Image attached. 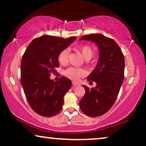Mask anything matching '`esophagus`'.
I'll return each instance as SVG.
<instances>
[{
  "label": "esophagus",
  "instance_id": "1",
  "mask_svg": "<svg viewBox=\"0 0 146 146\" xmlns=\"http://www.w3.org/2000/svg\"><path fill=\"white\" fill-rule=\"evenodd\" d=\"M72 84L74 86H79L80 84L76 82H72Z\"/></svg>",
  "mask_w": 146,
  "mask_h": 146
}]
</instances>
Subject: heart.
<instances>
[{
	"label": "heart",
	"mask_w": 146,
	"mask_h": 146,
	"mask_svg": "<svg viewBox=\"0 0 146 146\" xmlns=\"http://www.w3.org/2000/svg\"><path fill=\"white\" fill-rule=\"evenodd\" d=\"M77 50L82 54V56L86 60H90L94 54V50L90 45L82 44L78 46ZM69 51L67 49H64L58 56V60L61 64L64 65L67 63L68 59ZM66 76L68 78L72 80H77L79 78H80L85 74V71L83 69L77 68L70 67L66 69L64 72Z\"/></svg>",
	"instance_id": "b5f03b06"
}]
</instances>
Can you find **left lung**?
<instances>
[{
	"label": "left lung",
	"mask_w": 146,
	"mask_h": 146,
	"mask_svg": "<svg viewBox=\"0 0 146 146\" xmlns=\"http://www.w3.org/2000/svg\"><path fill=\"white\" fill-rule=\"evenodd\" d=\"M82 40L95 42L100 52L96 66L87 77L97 84L91 89L83 86L86 92L79 106L86 115L98 117L106 113L117 98L124 79V56L113 39L101 34L85 35L80 38Z\"/></svg>",
	"instance_id": "1"
}]
</instances>
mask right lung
<instances>
[{
  "label": "right lung",
  "instance_id": "1",
  "mask_svg": "<svg viewBox=\"0 0 146 146\" xmlns=\"http://www.w3.org/2000/svg\"><path fill=\"white\" fill-rule=\"evenodd\" d=\"M76 38L42 36L30 43L23 54L21 83L30 106L38 114L51 117L61 110L64 96L70 89L72 82L64 76L54 82L50 76L59 67L58 54Z\"/></svg>",
  "mask_w": 146,
  "mask_h": 146
}]
</instances>
